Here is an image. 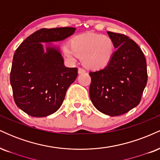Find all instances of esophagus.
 I'll return each mask as SVG.
<instances>
[{
  "instance_id": "1",
  "label": "esophagus",
  "mask_w": 160,
  "mask_h": 160,
  "mask_svg": "<svg viewBox=\"0 0 160 160\" xmlns=\"http://www.w3.org/2000/svg\"><path fill=\"white\" fill-rule=\"evenodd\" d=\"M86 71L82 68H78V74H85Z\"/></svg>"
}]
</instances>
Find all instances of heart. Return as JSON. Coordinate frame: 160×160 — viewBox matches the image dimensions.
Returning <instances> with one entry per match:
<instances>
[{
  "instance_id": "heart-1",
  "label": "heart",
  "mask_w": 160,
  "mask_h": 160,
  "mask_svg": "<svg viewBox=\"0 0 160 160\" xmlns=\"http://www.w3.org/2000/svg\"><path fill=\"white\" fill-rule=\"evenodd\" d=\"M116 50L115 43L110 36L95 33L79 34L71 40V45L65 44L62 52L71 61L82 58L87 68H104L111 63Z\"/></svg>"
}]
</instances>
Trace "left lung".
Here are the masks:
<instances>
[{"label": "left lung", "mask_w": 160, "mask_h": 160, "mask_svg": "<svg viewBox=\"0 0 160 160\" xmlns=\"http://www.w3.org/2000/svg\"><path fill=\"white\" fill-rule=\"evenodd\" d=\"M108 34L114 41L117 50L107 67L89 72V96L97 110L116 117L140 103L148 82V71L144 53L134 40L122 34Z\"/></svg>", "instance_id": "8db88e82"}]
</instances>
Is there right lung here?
Here are the masks:
<instances>
[{"label":"right lung","mask_w":160,"mask_h":160,"mask_svg":"<svg viewBox=\"0 0 160 160\" xmlns=\"http://www.w3.org/2000/svg\"><path fill=\"white\" fill-rule=\"evenodd\" d=\"M71 27L41 28L28 37L14 53L10 84L16 104L27 114L47 117L58 111L78 68H67L59 48L61 41L75 32ZM42 42L48 43L45 51Z\"/></svg>","instance_id":"right-lung-1"}]
</instances>
